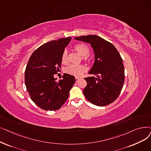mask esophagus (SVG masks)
<instances>
[{
	"label": "esophagus",
	"instance_id": "obj_1",
	"mask_svg": "<svg viewBox=\"0 0 151 151\" xmlns=\"http://www.w3.org/2000/svg\"><path fill=\"white\" fill-rule=\"evenodd\" d=\"M75 80H76V82H78V81H79V80H80V78L76 77V78H75Z\"/></svg>",
	"mask_w": 151,
	"mask_h": 151
}]
</instances>
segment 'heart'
Listing matches in <instances>:
<instances>
[{"instance_id": "heart-1", "label": "heart", "mask_w": 151, "mask_h": 151, "mask_svg": "<svg viewBox=\"0 0 151 151\" xmlns=\"http://www.w3.org/2000/svg\"><path fill=\"white\" fill-rule=\"evenodd\" d=\"M75 49L81 56L84 57V58L85 59L89 54V48L87 45L84 44H78L76 45ZM62 62L64 63L67 62V52L66 50H64L62 53ZM84 70V67L82 65H71L65 68V72L69 75L75 76H80L83 74Z\"/></svg>"}]
</instances>
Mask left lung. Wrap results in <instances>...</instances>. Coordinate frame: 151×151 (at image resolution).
I'll list each match as a JSON object with an SVG mask.
<instances>
[{
  "mask_svg": "<svg viewBox=\"0 0 151 151\" xmlns=\"http://www.w3.org/2000/svg\"><path fill=\"white\" fill-rule=\"evenodd\" d=\"M74 39L90 44L94 52V63L89 74L95 75L97 78H84L87 86L83 94L96 106H107L117 99L124 83V65L119 52L112 44L96 35Z\"/></svg>",
  "mask_w": 151,
  "mask_h": 151,
  "instance_id": "left-lung-1",
  "label": "left lung"
}]
</instances>
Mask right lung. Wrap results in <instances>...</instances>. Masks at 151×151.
I'll list each match as a JSON object with an SVG mask.
<instances>
[{"label":"right lung","instance_id":"obj_1","mask_svg":"<svg viewBox=\"0 0 151 151\" xmlns=\"http://www.w3.org/2000/svg\"><path fill=\"white\" fill-rule=\"evenodd\" d=\"M71 37L51 41L37 48L30 57L25 70L24 82L31 100L45 110L59 109L68 99L75 76L64 73L57 81L62 55Z\"/></svg>","mask_w":151,"mask_h":151}]
</instances>
